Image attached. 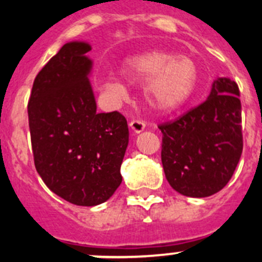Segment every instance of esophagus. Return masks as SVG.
I'll list each match as a JSON object with an SVG mask.
<instances>
[{
	"label": "esophagus",
	"mask_w": 262,
	"mask_h": 262,
	"mask_svg": "<svg viewBox=\"0 0 262 262\" xmlns=\"http://www.w3.org/2000/svg\"><path fill=\"white\" fill-rule=\"evenodd\" d=\"M129 128L133 129L135 134H139V133H142L143 129L145 128V123L143 122V120L134 119V120H131V122H129Z\"/></svg>",
	"instance_id": "1"
}]
</instances>
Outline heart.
I'll list each match as a JSON object with an SVG mask.
<instances>
[{
    "mask_svg": "<svg viewBox=\"0 0 262 262\" xmlns=\"http://www.w3.org/2000/svg\"><path fill=\"white\" fill-rule=\"evenodd\" d=\"M122 75L129 84H144L145 103L159 114L181 107L190 98L198 81V69L193 60L159 50L127 60ZM101 88L114 99L123 98L127 93L126 85L118 80L103 81Z\"/></svg>",
    "mask_w": 262,
    "mask_h": 262,
    "instance_id": "b5f03b06",
    "label": "heart"
}]
</instances>
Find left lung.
I'll return each instance as SVG.
<instances>
[{
  "label": "left lung",
  "mask_w": 262,
  "mask_h": 262,
  "mask_svg": "<svg viewBox=\"0 0 262 262\" xmlns=\"http://www.w3.org/2000/svg\"><path fill=\"white\" fill-rule=\"evenodd\" d=\"M239 96L235 81L217 78L205 102L159 126L164 173L182 195L210 196L232 177L243 152Z\"/></svg>",
  "instance_id": "left-lung-1"
}]
</instances>
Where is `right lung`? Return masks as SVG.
<instances>
[{"label": "right lung", "instance_id": "right-lung-1", "mask_svg": "<svg viewBox=\"0 0 262 262\" xmlns=\"http://www.w3.org/2000/svg\"><path fill=\"white\" fill-rule=\"evenodd\" d=\"M92 50L71 41L35 77L29 99L34 163L51 191L77 206H96L122 182L128 126L118 111L97 113L90 85Z\"/></svg>", "mask_w": 262, "mask_h": 262}]
</instances>
